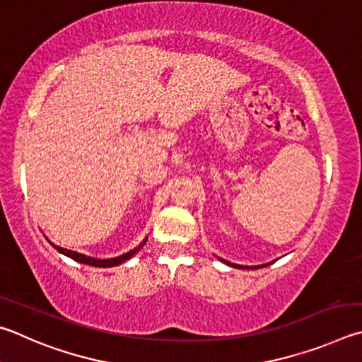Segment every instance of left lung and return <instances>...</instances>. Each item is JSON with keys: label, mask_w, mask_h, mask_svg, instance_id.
<instances>
[{"label": "left lung", "mask_w": 362, "mask_h": 362, "mask_svg": "<svg viewBox=\"0 0 362 362\" xmlns=\"http://www.w3.org/2000/svg\"><path fill=\"white\" fill-rule=\"evenodd\" d=\"M221 262H224V264H227V265H230V267H235V269H261V267H267V265H270V264H274L275 261H272V262H269V264H262V265H252V267H248V265H238V264H232V262H229V261H226V259H221V257H218Z\"/></svg>", "instance_id": "obj_1"}]
</instances>
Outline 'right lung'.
<instances>
[{
  "instance_id": "1",
  "label": "right lung",
  "mask_w": 362,
  "mask_h": 362,
  "mask_svg": "<svg viewBox=\"0 0 362 362\" xmlns=\"http://www.w3.org/2000/svg\"><path fill=\"white\" fill-rule=\"evenodd\" d=\"M47 242H49L50 245H52L57 251L62 252V255L68 256V257L74 259L76 262L87 264V265H95V267H114V265L122 264V262H125V261H129V259H130L132 256H135L136 252L143 248L144 243L148 242V237H146V238L143 240V242L136 246V248H133L132 251L125 252V255H120V256H117V257H111V259H95V257H90V256L81 255V252H76V251H71V250H65V248H62V246H57V245H54L52 242H50L49 238H47Z\"/></svg>"
}]
</instances>
